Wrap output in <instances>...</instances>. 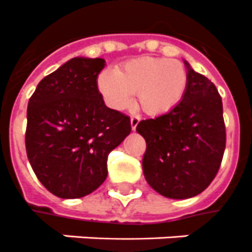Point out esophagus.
Segmentation results:
<instances>
[{
	"label": "esophagus",
	"mask_w": 252,
	"mask_h": 252,
	"mask_svg": "<svg viewBox=\"0 0 252 252\" xmlns=\"http://www.w3.org/2000/svg\"><path fill=\"white\" fill-rule=\"evenodd\" d=\"M139 122H140V117L139 116H132L131 120H130V124H131V128L135 131L136 130V126L139 125Z\"/></svg>",
	"instance_id": "obj_1"
}]
</instances>
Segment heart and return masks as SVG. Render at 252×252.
Masks as SVG:
<instances>
[{
    "label": "heart",
    "instance_id": "heart-1",
    "mask_svg": "<svg viewBox=\"0 0 252 252\" xmlns=\"http://www.w3.org/2000/svg\"><path fill=\"white\" fill-rule=\"evenodd\" d=\"M189 86L187 70L180 61L169 58H134L118 66L116 71H102L97 88L110 108L124 110L138 104L144 113L161 116L181 102Z\"/></svg>",
    "mask_w": 252,
    "mask_h": 252
}]
</instances>
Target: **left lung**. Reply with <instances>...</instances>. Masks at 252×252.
<instances>
[{
	"mask_svg": "<svg viewBox=\"0 0 252 252\" xmlns=\"http://www.w3.org/2000/svg\"><path fill=\"white\" fill-rule=\"evenodd\" d=\"M189 86L173 110L140 121L146 139L143 173L165 198L189 199L204 191L216 177L224 156L222 101L216 86L185 61Z\"/></svg>",
	"mask_w": 252,
	"mask_h": 252,
	"instance_id": "left-lung-1",
	"label": "left lung"
}]
</instances>
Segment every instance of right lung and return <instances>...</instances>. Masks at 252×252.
<instances>
[{
	"label": "right lung",
	"instance_id": "1",
	"mask_svg": "<svg viewBox=\"0 0 252 252\" xmlns=\"http://www.w3.org/2000/svg\"><path fill=\"white\" fill-rule=\"evenodd\" d=\"M104 66L102 58H71L46 75L28 101V161L58 198H82L101 186L108 155L131 131L130 118L108 108L98 92Z\"/></svg>",
	"mask_w": 252,
	"mask_h": 252
}]
</instances>
